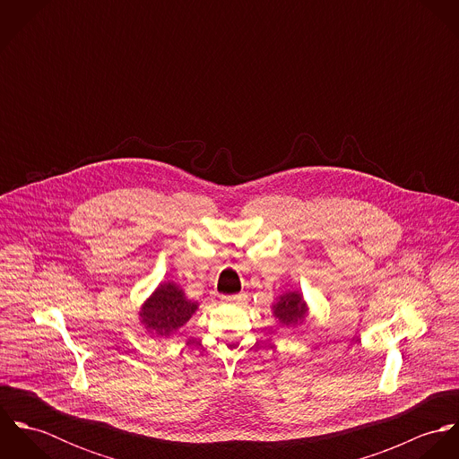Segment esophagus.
<instances>
[{"mask_svg": "<svg viewBox=\"0 0 459 459\" xmlns=\"http://www.w3.org/2000/svg\"><path fill=\"white\" fill-rule=\"evenodd\" d=\"M246 299H247V295H246V293H238V295H226V297H222V302H226V304H242Z\"/></svg>", "mask_w": 459, "mask_h": 459, "instance_id": "34e87169", "label": "esophagus"}]
</instances>
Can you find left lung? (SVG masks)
I'll return each mask as SVG.
<instances>
[{
    "label": "left lung",
    "instance_id": "1",
    "mask_svg": "<svg viewBox=\"0 0 459 459\" xmlns=\"http://www.w3.org/2000/svg\"><path fill=\"white\" fill-rule=\"evenodd\" d=\"M309 315V306L299 290H288L281 293L272 304V316L279 320L281 325L299 327L306 322Z\"/></svg>",
    "mask_w": 459,
    "mask_h": 459
}]
</instances>
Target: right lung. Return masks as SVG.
Returning <instances> with one entry per match:
<instances>
[{
  "label": "right lung",
  "mask_w": 459,
  "mask_h": 459,
  "mask_svg": "<svg viewBox=\"0 0 459 459\" xmlns=\"http://www.w3.org/2000/svg\"><path fill=\"white\" fill-rule=\"evenodd\" d=\"M199 304L189 300L186 291L175 281H162L139 307V324L157 337H169L184 327Z\"/></svg>",
  "instance_id": "right-lung-1"
}]
</instances>
